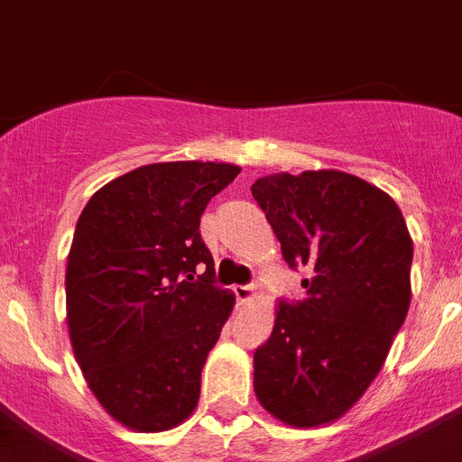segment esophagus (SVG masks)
Listing matches in <instances>:
<instances>
[{
	"mask_svg": "<svg viewBox=\"0 0 462 462\" xmlns=\"http://www.w3.org/2000/svg\"><path fill=\"white\" fill-rule=\"evenodd\" d=\"M235 296H237L239 303H249V300H254V296H255V286L254 284L235 286Z\"/></svg>",
	"mask_w": 462,
	"mask_h": 462,
	"instance_id": "obj_1",
	"label": "esophagus"
}]
</instances>
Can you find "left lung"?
I'll use <instances>...</instances> for the list:
<instances>
[{"mask_svg":"<svg viewBox=\"0 0 462 462\" xmlns=\"http://www.w3.org/2000/svg\"><path fill=\"white\" fill-rule=\"evenodd\" d=\"M308 298L277 303L254 355L263 409L289 428H319L359 402L387 359L411 303L406 220L381 188L352 173H273L251 185Z\"/></svg>","mask_w":462,"mask_h":462,"instance_id":"left-lung-1","label":"left lung"}]
</instances>
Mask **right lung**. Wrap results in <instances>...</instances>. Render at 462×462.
Returning <instances> with one entry per match:
<instances>
[{
	"instance_id": "add662e5",
	"label": "right lung",
	"mask_w": 462,
	"mask_h": 462,
	"mask_svg": "<svg viewBox=\"0 0 462 462\" xmlns=\"http://www.w3.org/2000/svg\"><path fill=\"white\" fill-rule=\"evenodd\" d=\"M235 164L162 162L88 199L68 254L69 343L87 385L124 428L164 432L197 409L201 369L235 308L213 286L199 218Z\"/></svg>"
}]
</instances>
